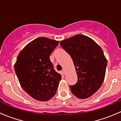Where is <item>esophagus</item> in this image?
Segmentation results:
<instances>
[{"label":"esophagus","instance_id":"obj_1","mask_svg":"<svg viewBox=\"0 0 121 121\" xmlns=\"http://www.w3.org/2000/svg\"><path fill=\"white\" fill-rule=\"evenodd\" d=\"M61 72H62V73H63V74H65V73H65V69H63Z\"/></svg>","mask_w":121,"mask_h":121}]
</instances>
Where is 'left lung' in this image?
Masks as SVG:
<instances>
[{"instance_id": "8db88e82", "label": "left lung", "mask_w": 121, "mask_h": 121, "mask_svg": "<svg viewBox=\"0 0 121 121\" xmlns=\"http://www.w3.org/2000/svg\"><path fill=\"white\" fill-rule=\"evenodd\" d=\"M70 55L78 76L76 84L70 85L74 95L80 99L92 96L102 85L107 60L99 46L88 36L76 35L60 41Z\"/></svg>"}]
</instances>
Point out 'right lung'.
Returning a JSON list of instances; mask_svg holds the SVG:
<instances>
[{"label":"right lung","instance_id":"1","mask_svg":"<svg viewBox=\"0 0 121 121\" xmlns=\"http://www.w3.org/2000/svg\"><path fill=\"white\" fill-rule=\"evenodd\" d=\"M58 41L38 37L20 51L14 71L22 88L32 98L47 101L55 95L61 75L54 69L50 56Z\"/></svg>","mask_w":121,"mask_h":121}]
</instances>
